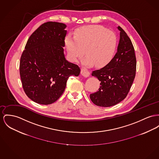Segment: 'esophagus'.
Returning a JSON list of instances; mask_svg holds the SVG:
<instances>
[{
    "label": "esophagus",
    "instance_id": "obj_1",
    "mask_svg": "<svg viewBox=\"0 0 159 159\" xmlns=\"http://www.w3.org/2000/svg\"><path fill=\"white\" fill-rule=\"evenodd\" d=\"M81 74L83 76H84V77H88L90 75V72L88 70H87L85 69H84V68H82L81 69Z\"/></svg>",
    "mask_w": 159,
    "mask_h": 159
}]
</instances>
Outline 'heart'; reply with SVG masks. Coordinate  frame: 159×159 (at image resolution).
<instances>
[{
    "mask_svg": "<svg viewBox=\"0 0 159 159\" xmlns=\"http://www.w3.org/2000/svg\"><path fill=\"white\" fill-rule=\"evenodd\" d=\"M65 44L70 60L76 62L86 56L83 63L97 67H102L108 63L113 57L116 48L115 34L106 28L91 25L79 29L74 37L69 35L66 37Z\"/></svg>",
    "mask_w": 159,
    "mask_h": 159,
    "instance_id": "b5f03b06",
    "label": "heart"
}]
</instances>
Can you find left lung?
Wrapping results in <instances>:
<instances>
[{
  "label": "left lung",
  "mask_w": 159,
  "mask_h": 159,
  "mask_svg": "<svg viewBox=\"0 0 159 159\" xmlns=\"http://www.w3.org/2000/svg\"><path fill=\"white\" fill-rule=\"evenodd\" d=\"M120 39L117 52L112 60L92 75L101 81L98 91L90 94L92 101L99 107L115 106L127 96L136 75L134 49L127 33L119 26Z\"/></svg>",
  "instance_id": "1"
}]
</instances>
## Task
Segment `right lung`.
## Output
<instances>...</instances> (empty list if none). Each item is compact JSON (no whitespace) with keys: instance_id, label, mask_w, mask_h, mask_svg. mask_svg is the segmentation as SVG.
Returning <instances> with one entry per match:
<instances>
[{"instance_id":"obj_1","label":"right lung","mask_w":159,"mask_h":159,"mask_svg":"<svg viewBox=\"0 0 159 159\" xmlns=\"http://www.w3.org/2000/svg\"><path fill=\"white\" fill-rule=\"evenodd\" d=\"M62 23L42 24L30 37L21 54L20 75L23 90L36 103L55 102L65 90L69 76H78V65L66 60L63 47L67 31Z\"/></svg>"}]
</instances>
